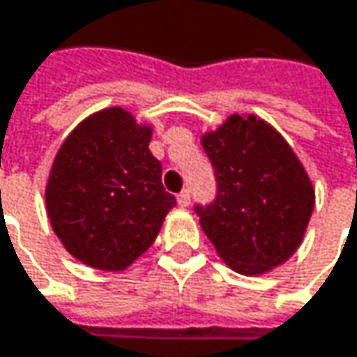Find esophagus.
Here are the masks:
<instances>
[{
  "instance_id": "1",
  "label": "esophagus",
  "mask_w": 357,
  "mask_h": 357,
  "mask_svg": "<svg viewBox=\"0 0 357 357\" xmlns=\"http://www.w3.org/2000/svg\"><path fill=\"white\" fill-rule=\"evenodd\" d=\"M178 204L179 206H188V204H190V190H181V192H179Z\"/></svg>"
}]
</instances>
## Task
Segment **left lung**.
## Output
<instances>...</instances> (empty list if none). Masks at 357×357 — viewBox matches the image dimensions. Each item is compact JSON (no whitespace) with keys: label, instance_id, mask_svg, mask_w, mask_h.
<instances>
[{"label":"left lung","instance_id":"obj_1","mask_svg":"<svg viewBox=\"0 0 357 357\" xmlns=\"http://www.w3.org/2000/svg\"><path fill=\"white\" fill-rule=\"evenodd\" d=\"M217 194L194 204L219 256L242 275L285 262L302 244L314 190L296 153L262 119L231 115L202 138Z\"/></svg>","mask_w":357,"mask_h":357}]
</instances>
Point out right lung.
Returning a JSON list of instances; mask_svg holds the SVG:
<instances>
[{
    "instance_id": "1",
    "label": "right lung",
    "mask_w": 357,
    "mask_h": 357,
    "mask_svg": "<svg viewBox=\"0 0 357 357\" xmlns=\"http://www.w3.org/2000/svg\"><path fill=\"white\" fill-rule=\"evenodd\" d=\"M149 142V126L111 107L84 119L61 144L47 181V215L80 262L123 271L153 246L176 206Z\"/></svg>"
}]
</instances>
